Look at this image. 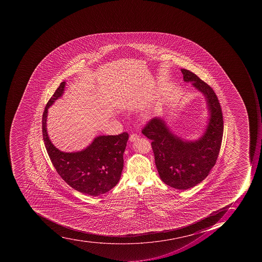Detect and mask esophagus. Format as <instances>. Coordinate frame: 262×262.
Returning a JSON list of instances; mask_svg holds the SVG:
<instances>
[{
  "label": "esophagus",
  "mask_w": 262,
  "mask_h": 262,
  "mask_svg": "<svg viewBox=\"0 0 262 262\" xmlns=\"http://www.w3.org/2000/svg\"><path fill=\"white\" fill-rule=\"evenodd\" d=\"M139 138V135H138L137 134H133L130 135L129 137V141L130 142H134V141L137 140Z\"/></svg>",
  "instance_id": "esophagus-1"
}]
</instances>
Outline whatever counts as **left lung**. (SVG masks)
<instances>
[{
	"mask_svg": "<svg viewBox=\"0 0 262 262\" xmlns=\"http://www.w3.org/2000/svg\"><path fill=\"white\" fill-rule=\"evenodd\" d=\"M185 82L206 96L210 118L204 135L195 142H184L171 134L164 120L153 118L142 133L151 140L155 163L165 184L176 189L192 188L204 180L216 162L224 132L222 110L210 85L190 70L182 69Z\"/></svg>",
	"mask_w": 262,
	"mask_h": 262,
	"instance_id": "left-lung-1",
	"label": "left lung"
}]
</instances>
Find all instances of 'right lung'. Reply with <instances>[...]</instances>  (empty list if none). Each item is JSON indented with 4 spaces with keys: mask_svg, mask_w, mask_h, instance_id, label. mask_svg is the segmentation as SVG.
Listing matches in <instances>:
<instances>
[{
    "mask_svg": "<svg viewBox=\"0 0 262 262\" xmlns=\"http://www.w3.org/2000/svg\"><path fill=\"white\" fill-rule=\"evenodd\" d=\"M62 82L46 105L42 115L44 144L52 165L71 188L97 196L113 188L121 176L128 133L96 138L90 146L78 152L66 153L54 146L47 132L48 109L64 93Z\"/></svg>",
    "mask_w": 262,
    "mask_h": 262,
    "instance_id": "right-lung-1",
    "label": "right lung"
}]
</instances>
